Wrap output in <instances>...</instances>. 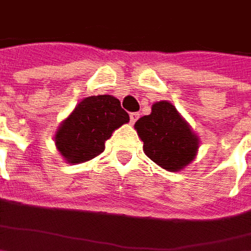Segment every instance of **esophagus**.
<instances>
[{"mask_svg":"<svg viewBox=\"0 0 251 251\" xmlns=\"http://www.w3.org/2000/svg\"><path fill=\"white\" fill-rule=\"evenodd\" d=\"M138 119H139V113H137V112L129 113V123H131V124H135V122H137Z\"/></svg>","mask_w":251,"mask_h":251,"instance_id":"34e87169","label":"esophagus"}]
</instances>
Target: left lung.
<instances>
[{
  "label": "left lung",
  "mask_w": 251,
  "mask_h": 251,
  "mask_svg": "<svg viewBox=\"0 0 251 251\" xmlns=\"http://www.w3.org/2000/svg\"><path fill=\"white\" fill-rule=\"evenodd\" d=\"M135 129L146 156L164 170L184 169L196 156L199 138L170 102H156L152 113L135 123Z\"/></svg>",
  "instance_id": "1"
}]
</instances>
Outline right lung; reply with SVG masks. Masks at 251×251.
<instances>
[{"label": "right lung", "instance_id": "right-lung-1", "mask_svg": "<svg viewBox=\"0 0 251 251\" xmlns=\"http://www.w3.org/2000/svg\"><path fill=\"white\" fill-rule=\"evenodd\" d=\"M129 122L120 100L112 95L82 99L60 124L55 144L69 163H82L105 151V142L114 129Z\"/></svg>", "mask_w": 251, "mask_h": 251}]
</instances>
